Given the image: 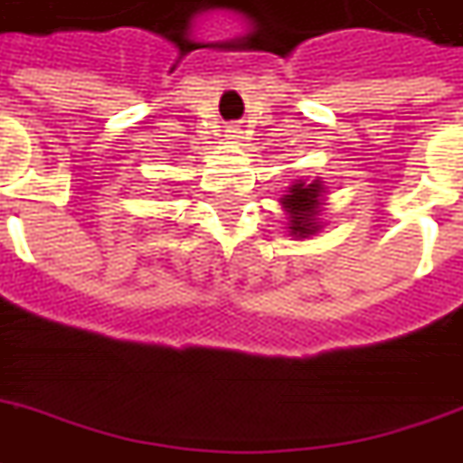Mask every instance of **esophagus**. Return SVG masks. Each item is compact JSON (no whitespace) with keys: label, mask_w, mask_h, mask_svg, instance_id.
I'll list each match as a JSON object with an SVG mask.
<instances>
[{"label":"esophagus","mask_w":463,"mask_h":463,"mask_svg":"<svg viewBox=\"0 0 463 463\" xmlns=\"http://www.w3.org/2000/svg\"><path fill=\"white\" fill-rule=\"evenodd\" d=\"M228 137H231L232 142H238V140H241V130H231V132H228Z\"/></svg>","instance_id":"obj_1"}]
</instances>
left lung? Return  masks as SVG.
Returning <instances> with one entry per match:
<instances>
[{"label": "left lung", "instance_id": "1", "mask_svg": "<svg viewBox=\"0 0 463 463\" xmlns=\"http://www.w3.org/2000/svg\"><path fill=\"white\" fill-rule=\"evenodd\" d=\"M326 183L321 177L316 180H296L288 187L286 195L280 198V205L288 215V235H293L296 241L310 238L323 228V205H326Z\"/></svg>", "mask_w": 463, "mask_h": 463}]
</instances>
